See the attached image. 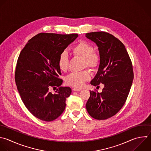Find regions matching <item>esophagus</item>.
<instances>
[{"label": "esophagus", "mask_w": 151, "mask_h": 151, "mask_svg": "<svg viewBox=\"0 0 151 151\" xmlns=\"http://www.w3.org/2000/svg\"><path fill=\"white\" fill-rule=\"evenodd\" d=\"M73 90L75 91H80L82 90V89L81 88H73Z\"/></svg>", "instance_id": "34e87169"}]
</instances>
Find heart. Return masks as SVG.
<instances>
[{
	"label": "heart",
	"mask_w": 151,
	"mask_h": 151,
	"mask_svg": "<svg viewBox=\"0 0 151 151\" xmlns=\"http://www.w3.org/2000/svg\"><path fill=\"white\" fill-rule=\"evenodd\" d=\"M71 54L76 57L82 58L83 67L90 68H96L100 63V55L93 50L91 44L85 41H78L71 49ZM57 65L62 71H66L69 67V60L67 54L62 52L58 58ZM91 73L87 70L80 72H73L65 77V81L67 84L75 87H81L90 80Z\"/></svg>",
	"instance_id": "1"
}]
</instances>
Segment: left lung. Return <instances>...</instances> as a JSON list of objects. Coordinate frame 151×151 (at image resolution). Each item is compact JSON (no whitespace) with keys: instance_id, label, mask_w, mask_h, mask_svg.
Segmentation results:
<instances>
[{"instance_id":"8db88e82","label":"left lung","mask_w":151,"mask_h":151,"mask_svg":"<svg viewBox=\"0 0 151 151\" xmlns=\"http://www.w3.org/2000/svg\"><path fill=\"white\" fill-rule=\"evenodd\" d=\"M86 37L96 44L100 58L90 84L104 86L100 93L90 91L86 107L92 117L105 120L115 115L126 102L133 79L132 64L123 44L111 34L94 32Z\"/></svg>"}]
</instances>
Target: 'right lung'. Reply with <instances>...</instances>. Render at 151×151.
<instances>
[{"instance_id": "obj_1", "label": "right lung", "mask_w": 151, "mask_h": 151, "mask_svg": "<svg viewBox=\"0 0 151 151\" xmlns=\"http://www.w3.org/2000/svg\"><path fill=\"white\" fill-rule=\"evenodd\" d=\"M78 36L40 33L28 41L19 54L16 85L27 109L40 120L52 121L65 110L71 89L60 86L63 80L59 78L61 73L57 61L60 54ZM51 87L57 89L55 94L49 91Z\"/></svg>"}]
</instances>
